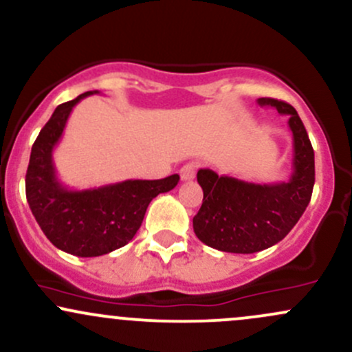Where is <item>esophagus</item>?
Wrapping results in <instances>:
<instances>
[{"mask_svg":"<svg viewBox=\"0 0 352 352\" xmlns=\"http://www.w3.org/2000/svg\"><path fill=\"white\" fill-rule=\"evenodd\" d=\"M197 168H199V164H197V162H188V164H185L184 167L180 168V177H182V180L194 179Z\"/></svg>","mask_w":352,"mask_h":352,"instance_id":"esophagus-1","label":"esophagus"}]
</instances>
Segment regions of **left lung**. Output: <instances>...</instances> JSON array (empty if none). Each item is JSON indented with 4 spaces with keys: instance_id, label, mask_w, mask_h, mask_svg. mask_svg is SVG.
<instances>
[{
    "instance_id": "1",
    "label": "left lung",
    "mask_w": 352,
    "mask_h": 352,
    "mask_svg": "<svg viewBox=\"0 0 352 352\" xmlns=\"http://www.w3.org/2000/svg\"><path fill=\"white\" fill-rule=\"evenodd\" d=\"M257 103L289 117L294 140L292 173L287 182L261 185L219 177L210 168L197 172L204 200L194 217V232L222 252L254 254L276 245L304 214L314 188V150L296 108L274 98H258Z\"/></svg>"
}]
</instances>
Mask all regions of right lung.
<instances>
[{"mask_svg":"<svg viewBox=\"0 0 352 352\" xmlns=\"http://www.w3.org/2000/svg\"><path fill=\"white\" fill-rule=\"evenodd\" d=\"M75 100L53 111L34 140L26 170V200L38 226L53 245L76 257H98L126 245L140 229L148 204L179 184L177 173L160 180H123L102 187L73 190L60 182L53 150L67 125Z\"/></svg>","mask_w":352,"mask_h":352,"instance_id":"1","label":"right lung"}]
</instances>
